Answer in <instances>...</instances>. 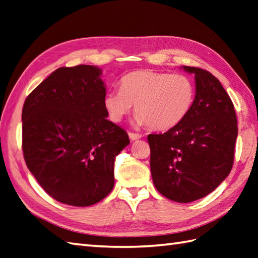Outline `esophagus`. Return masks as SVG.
Returning <instances> with one entry per match:
<instances>
[{"instance_id":"1","label":"esophagus","mask_w":258,"mask_h":258,"mask_svg":"<svg viewBox=\"0 0 258 258\" xmlns=\"http://www.w3.org/2000/svg\"><path fill=\"white\" fill-rule=\"evenodd\" d=\"M128 136H130L131 141H136V140H140L142 138V135L136 134V133H131V132L128 133Z\"/></svg>"}]
</instances>
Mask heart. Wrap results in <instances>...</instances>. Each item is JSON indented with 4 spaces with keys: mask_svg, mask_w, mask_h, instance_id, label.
Returning <instances> with one entry per match:
<instances>
[{
    "mask_svg": "<svg viewBox=\"0 0 258 258\" xmlns=\"http://www.w3.org/2000/svg\"><path fill=\"white\" fill-rule=\"evenodd\" d=\"M195 98L193 82L184 74L142 70L124 75L119 91L104 97L108 117L117 123L134 105L135 123L154 131H166L187 116Z\"/></svg>",
    "mask_w": 258,
    "mask_h": 258,
    "instance_id": "heart-1",
    "label": "heart"
}]
</instances>
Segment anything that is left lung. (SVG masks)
I'll use <instances>...</instances> for the list:
<instances>
[{
  "label": "left lung",
  "mask_w": 258,
  "mask_h": 258,
  "mask_svg": "<svg viewBox=\"0 0 258 258\" xmlns=\"http://www.w3.org/2000/svg\"><path fill=\"white\" fill-rule=\"evenodd\" d=\"M195 98L187 116L164 134H150L153 183L168 200L189 203L208 195L225 179L234 161L238 128L234 105L215 76L199 68Z\"/></svg>",
  "instance_id": "1"
}]
</instances>
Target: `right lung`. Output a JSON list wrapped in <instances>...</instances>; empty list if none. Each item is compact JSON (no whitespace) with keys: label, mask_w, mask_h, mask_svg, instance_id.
Here are the masks:
<instances>
[{"label":"right lung","mask_w":258,"mask_h":258,"mask_svg":"<svg viewBox=\"0 0 258 258\" xmlns=\"http://www.w3.org/2000/svg\"><path fill=\"white\" fill-rule=\"evenodd\" d=\"M102 70L59 68L26 97L22 147L30 172L54 200L90 206L114 186V162L130 144L104 107Z\"/></svg>","instance_id":"add662e5"}]
</instances>
